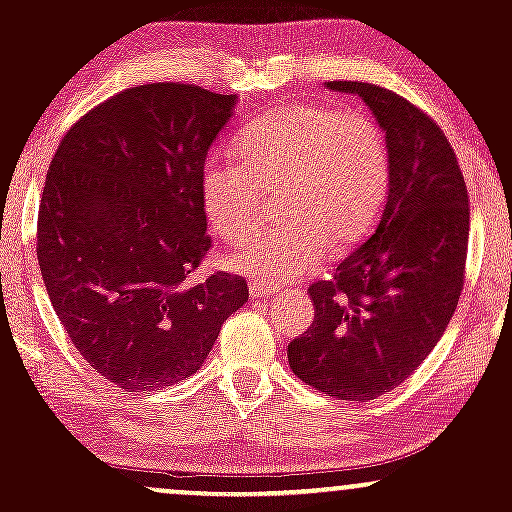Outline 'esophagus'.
Returning a JSON list of instances; mask_svg holds the SVG:
<instances>
[{
	"label": "esophagus",
	"mask_w": 512,
	"mask_h": 512,
	"mask_svg": "<svg viewBox=\"0 0 512 512\" xmlns=\"http://www.w3.org/2000/svg\"><path fill=\"white\" fill-rule=\"evenodd\" d=\"M250 296L252 298H269V296H274V289H269V286H264V284H250Z\"/></svg>",
	"instance_id": "esophagus-1"
}]
</instances>
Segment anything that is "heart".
Segmentation results:
<instances>
[{"label": "heart", "instance_id": "obj_1", "mask_svg": "<svg viewBox=\"0 0 512 512\" xmlns=\"http://www.w3.org/2000/svg\"><path fill=\"white\" fill-rule=\"evenodd\" d=\"M238 163L211 161L202 204L223 243H243L279 190L281 221L233 250L228 267L276 286L315 272L330 250L368 238L390 190L383 127L361 110L291 103L240 129Z\"/></svg>", "mask_w": 512, "mask_h": 512}]
</instances>
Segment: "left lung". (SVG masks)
<instances>
[{
  "label": "left lung",
  "mask_w": 512,
  "mask_h": 512,
  "mask_svg": "<svg viewBox=\"0 0 512 512\" xmlns=\"http://www.w3.org/2000/svg\"><path fill=\"white\" fill-rule=\"evenodd\" d=\"M358 93L385 129L390 190L363 245L308 293L315 320L289 344L305 385L349 402L395 390L443 337L464 286L469 195L455 151L431 115L390 88L330 81Z\"/></svg>",
  "instance_id": "1"
}]
</instances>
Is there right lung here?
<instances>
[{"instance_id": "add662e5", "label": "right lung", "mask_w": 512, "mask_h": 512, "mask_svg": "<svg viewBox=\"0 0 512 512\" xmlns=\"http://www.w3.org/2000/svg\"><path fill=\"white\" fill-rule=\"evenodd\" d=\"M236 98L195 84L125 88L57 146L38 209L40 274L84 361L125 392L190 378L248 301L243 276L197 269L209 146Z\"/></svg>"}]
</instances>
